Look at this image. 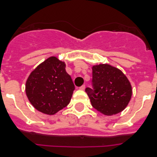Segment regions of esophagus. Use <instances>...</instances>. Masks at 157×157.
<instances>
[{
  "instance_id": "esophagus-1",
  "label": "esophagus",
  "mask_w": 157,
  "mask_h": 157,
  "mask_svg": "<svg viewBox=\"0 0 157 157\" xmlns=\"http://www.w3.org/2000/svg\"><path fill=\"white\" fill-rule=\"evenodd\" d=\"M79 89H80V90H84L86 89V86H85V85H83V86H81Z\"/></svg>"
}]
</instances>
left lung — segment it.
Returning <instances> with one entry per match:
<instances>
[{
	"instance_id": "obj_1",
	"label": "left lung",
	"mask_w": 157,
	"mask_h": 157,
	"mask_svg": "<svg viewBox=\"0 0 157 157\" xmlns=\"http://www.w3.org/2000/svg\"><path fill=\"white\" fill-rule=\"evenodd\" d=\"M92 71L93 89L86 88V92L94 108L106 116L122 112L132 96L131 85L126 76L109 64L94 65Z\"/></svg>"
}]
</instances>
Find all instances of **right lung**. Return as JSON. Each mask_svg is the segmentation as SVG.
<instances>
[{
	"instance_id": "right-lung-1",
	"label": "right lung",
	"mask_w": 157,
	"mask_h": 157,
	"mask_svg": "<svg viewBox=\"0 0 157 157\" xmlns=\"http://www.w3.org/2000/svg\"><path fill=\"white\" fill-rule=\"evenodd\" d=\"M65 67L64 62L56 57H50L28 76L26 94L39 112L54 115L70 103L75 86Z\"/></svg>"
}]
</instances>
